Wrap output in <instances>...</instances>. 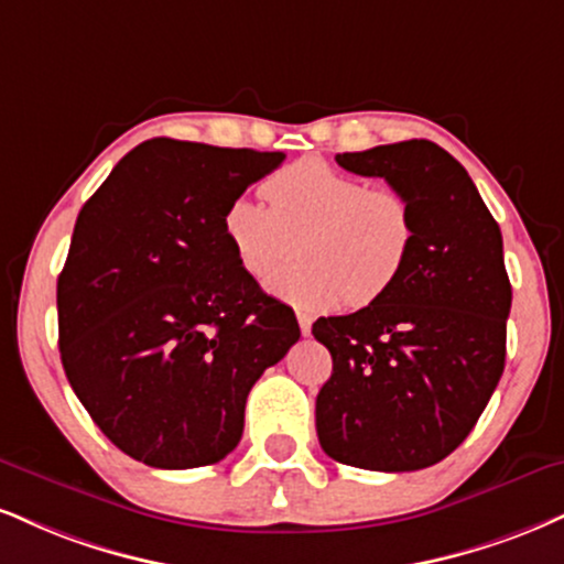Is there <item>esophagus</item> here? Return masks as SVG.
<instances>
[{
  "label": "esophagus",
  "instance_id": "34e87169",
  "mask_svg": "<svg viewBox=\"0 0 564 564\" xmlns=\"http://www.w3.org/2000/svg\"><path fill=\"white\" fill-rule=\"evenodd\" d=\"M296 321H300L302 336H310L312 334V317L307 315V312H296Z\"/></svg>",
  "mask_w": 564,
  "mask_h": 564
}]
</instances>
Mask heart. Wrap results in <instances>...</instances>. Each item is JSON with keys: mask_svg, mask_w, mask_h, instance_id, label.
Wrapping results in <instances>:
<instances>
[{"mask_svg": "<svg viewBox=\"0 0 564 564\" xmlns=\"http://www.w3.org/2000/svg\"><path fill=\"white\" fill-rule=\"evenodd\" d=\"M262 194L268 207L236 196L223 234L239 268L257 281L301 241L305 260L268 281L270 294L294 307L372 304L397 283L415 247V215L402 192L368 186L321 158L281 167L262 183Z\"/></svg>", "mask_w": 564, "mask_h": 564, "instance_id": "1", "label": "heart"}]
</instances>
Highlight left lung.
<instances>
[{
	"mask_svg": "<svg viewBox=\"0 0 564 564\" xmlns=\"http://www.w3.org/2000/svg\"><path fill=\"white\" fill-rule=\"evenodd\" d=\"M336 162L410 199L415 247L381 300L312 325L334 357L315 402L317 438L336 463L423 470L463 444L505 372L512 286L501 230L465 167L433 141Z\"/></svg>",
	"mask_w": 564,
	"mask_h": 564,
	"instance_id": "left-lung-1",
	"label": "left lung"
}]
</instances>
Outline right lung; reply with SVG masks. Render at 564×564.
I'll return each instance as SVG.
<instances>
[{"label":"right lung","instance_id":"add662e5","mask_svg":"<svg viewBox=\"0 0 564 564\" xmlns=\"http://www.w3.org/2000/svg\"><path fill=\"white\" fill-rule=\"evenodd\" d=\"M283 152L149 139L78 213L57 278L59 357L99 431L149 467L220 463L247 397L300 341L236 262L223 215Z\"/></svg>","mask_w":564,"mask_h":564}]
</instances>
